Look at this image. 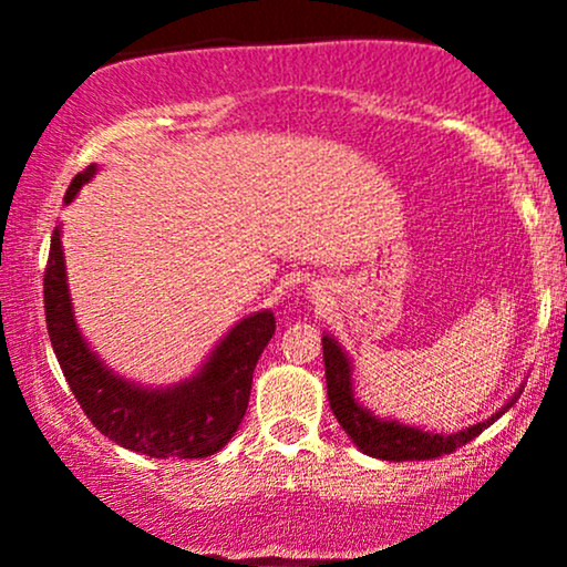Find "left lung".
<instances>
[{
	"mask_svg": "<svg viewBox=\"0 0 567 567\" xmlns=\"http://www.w3.org/2000/svg\"><path fill=\"white\" fill-rule=\"evenodd\" d=\"M322 354H324V379H328V400L330 410L341 424L349 440L354 442L365 455L381 461H426L437 458V455L453 453L455 447L466 445V442L483 434L493 421L509 410L517 396L523 394V386L514 392L509 400L501 405L491 419L472 424L461 432H434V429H424L415 424H402V421L389 419V415H379L370 410L365 402L357 396L354 386V365L347 349L336 341V336H322Z\"/></svg>",
	"mask_w": 567,
	"mask_h": 567,
	"instance_id": "left-lung-1",
	"label": "left lung"
}]
</instances>
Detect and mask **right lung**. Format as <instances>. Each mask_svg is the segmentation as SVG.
Listing matches in <instances>:
<instances>
[{"label":"right lung","instance_id":"1","mask_svg":"<svg viewBox=\"0 0 567 567\" xmlns=\"http://www.w3.org/2000/svg\"><path fill=\"white\" fill-rule=\"evenodd\" d=\"M95 173L97 165H90L76 175L63 202L71 205ZM61 237L58 224L44 271V317L58 365L84 415L116 445L152 458H205L226 447L245 419L258 357L275 336V311L234 322L188 379L167 386L130 381L97 357L76 324Z\"/></svg>","mask_w":567,"mask_h":567}]
</instances>
